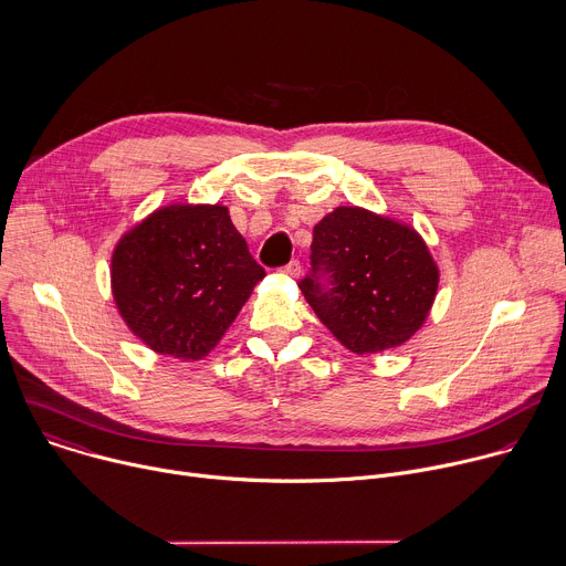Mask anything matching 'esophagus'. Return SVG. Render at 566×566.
Wrapping results in <instances>:
<instances>
[{
    "label": "esophagus",
    "mask_w": 566,
    "mask_h": 566,
    "mask_svg": "<svg viewBox=\"0 0 566 566\" xmlns=\"http://www.w3.org/2000/svg\"><path fill=\"white\" fill-rule=\"evenodd\" d=\"M282 273H286V275H291V277H300L302 266H300L297 260H291L286 266H282Z\"/></svg>",
    "instance_id": "34e87169"
}]
</instances>
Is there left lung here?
Returning <instances> with one entry per match:
<instances>
[{
    "label": "left lung",
    "instance_id": "obj_1",
    "mask_svg": "<svg viewBox=\"0 0 566 566\" xmlns=\"http://www.w3.org/2000/svg\"><path fill=\"white\" fill-rule=\"evenodd\" d=\"M437 286L439 269L421 234L356 206L315 223L311 271L300 282L322 325L360 356L410 340Z\"/></svg>",
    "mask_w": 566,
    "mask_h": 566
}]
</instances>
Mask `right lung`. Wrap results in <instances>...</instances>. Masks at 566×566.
<instances>
[{"label": "right lung", "mask_w": 566, "mask_h": 566, "mask_svg": "<svg viewBox=\"0 0 566 566\" xmlns=\"http://www.w3.org/2000/svg\"><path fill=\"white\" fill-rule=\"evenodd\" d=\"M264 269L226 206H168L123 234L112 291L127 327L156 354L199 360L214 349Z\"/></svg>", "instance_id": "add662e5"}]
</instances>
